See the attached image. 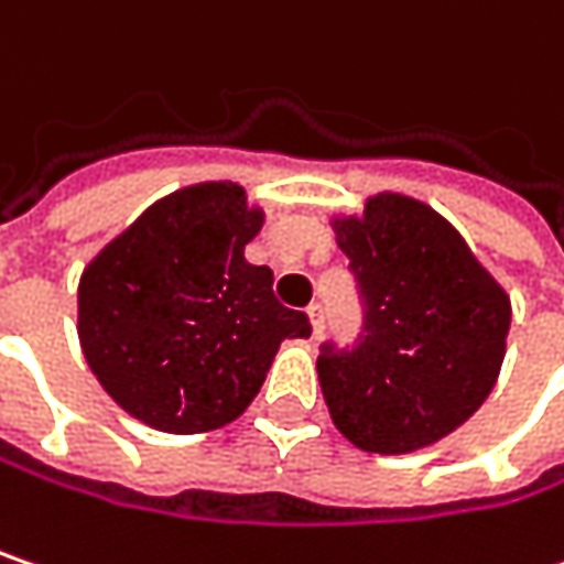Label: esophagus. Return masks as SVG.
I'll use <instances>...</instances> for the list:
<instances>
[{"label": "esophagus", "instance_id": "esophagus-1", "mask_svg": "<svg viewBox=\"0 0 564 564\" xmlns=\"http://www.w3.org/2000/svg\"><path fill=\"white\" fill-rule=\"evenodd\" d=\"M306 315H310V322H313L315 335H322V328H325V313H322V306H318V303H313V306L306 310Z\"/></svg>", "mask_w": 564, "mask_h": 564}]
</instances>
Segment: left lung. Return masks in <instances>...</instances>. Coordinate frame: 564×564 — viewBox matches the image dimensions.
<instances>
[{"label":"left lung","mask_w":564,"mask_h":564,"mask_svg":"<svg viewBox=\"0 0 564 564\" xmlns=\"http://www.w3.org/2000/svg\"><path fill=\"white\" fill-rule=\"evenodd\" d=\"M332 229L360 283L367 335L350 354L318 357L328 414L367 453L431 447L495 389L511 296L447 216L409 194H370Z\"/></svg>","instance_id":"1"}]
</instances>
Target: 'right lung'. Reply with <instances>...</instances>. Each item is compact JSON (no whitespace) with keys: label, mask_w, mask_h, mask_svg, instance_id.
Segmentation results:
<instances>
[{"label":"right lung","mask_w":564,"mask_h":564,"mask_svg":"<svg viewBox=\"0 0 564 564\" xmlns=\"http://www.w3.org/2000/svg\"><path fill=\"white\" fill-rule=\"evenodd\" d=\"M261 223L242 184H187L85 264L79 345L130 417L216 431L249 409L286 338L313 335L310 315L274 296V271L246 261Z\"/></svg>","instance_id":"obj_1"}]
</instances>
